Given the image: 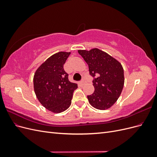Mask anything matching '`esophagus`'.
I'll list each match as a JSON object with an SVG mask.
<instances>
[{"label": "esophagus", "instance_id": "34e87169", "mask_svg": "<svg viewBox=\"0 0 157 157\" xmlns=\"http://www.w3.org/2000/svg\"><path fill=\"white\" fill-rule=\"evenodd\" d=\"M85 82H86V81H85V80H82V81L80 82V84H81V85H84V84H85Z\"/></svg>", "mask_w": 157, "mask_h": 157}]
</instances>
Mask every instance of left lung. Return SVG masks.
Wrapping results in <instances>:
<instances>
[{
	"label": "left lung",
	"instance_id": "8db88e82",
	"mask_svg": "<svg viewBox=\"0 0 157 157\" xmlns=\"http://www.w3.org/2000/svg\"><path fill=\"white\" fill-rule=\"evenodd\" d=\"M88 65L90 74L96 77L93 80L94 92L88 96L90 105L99 110L111 107L120 97L124 84V69L113 57L98 48L78 50Z\"/></svg>",
	"mask_w": 157,
	"mask_h": 157
}]
</instances>
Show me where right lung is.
I'll return each mask as SVG.
<instances>
[{
	"label": "right lung",
	"instance_id": "right-lung-1",
	"mask_svg": "<svg viewBox=\"0 0 157 157\" xmlns=\"http://www.w3.org/2000/svg\"><path fill=\"white\" fill-rule=\"evenodd\" d=\"M71 52H59L51 56L38 68L33 77L38 100L48 111L59 113L71 104L73 93L78 86L70 82L63 65Z\"/></svg>",
	"mask_w": 157,
	"mask_h": 157
}]
</instances>
